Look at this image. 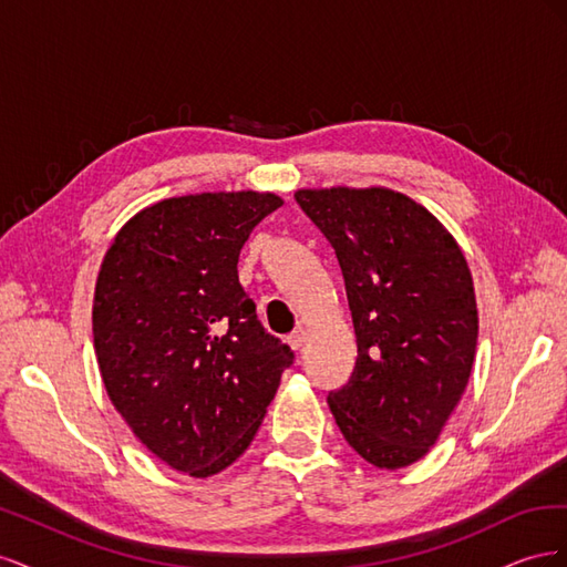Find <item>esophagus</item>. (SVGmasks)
Wrapping results in <instances>:
<instances>
[{"mask_svg": "<svg viewBox=\"0 0 567 567\" xmlns=\"http://www.w3.org/2000/svg\"><path fill=\"white\" fill-rule=\"evenodd\" d=\"M305 338H307L305 329H298V331H293V333L288 336V346L293 348V350H300L305 346Z\"/></svg>", "mask_w": 567, "mask_h": 567, "instance_id": "obj_1", "label": "esophagus"}]
</instances>
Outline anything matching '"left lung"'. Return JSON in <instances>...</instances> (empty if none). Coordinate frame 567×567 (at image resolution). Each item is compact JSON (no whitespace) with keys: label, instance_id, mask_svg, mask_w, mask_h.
<instances>
[{"label":"left lung","instance_id":"1","mask_svg":"<svg viewBox=\"0 0 567 567\" xmlns=\"http://www.w3.org/2000/svg\"><path fill=\"white\" fill-rule=\"evenodd\" d=\"M336 250L357 336L350 381L329 392L342 437L375 468L425 456L466 390L477 307L466 257L440 221L390 188H302Z\"/></svg>","mask_w":567,"mask_h":567}]
</instances>
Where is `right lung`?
Returning a JSON list of instances; mask_svg holds the SVG:
<instances>
[{"label":"right lung","mask_w":567,"mask_h":567,"mask_svg":"<svg viewBox=\"0 0 567 567\" xmlns=\"http://www.w3.org/2000/svg\"><path fill=\"white\" fill-rule=\"evenodd\" d=\"M274 194L167 198L120 229L94 290L101 379L132 433L194 477L241 456L296 354L267 333L238 284Z\"/></svg>","instance_id":"obj_1"}]
</instances>
